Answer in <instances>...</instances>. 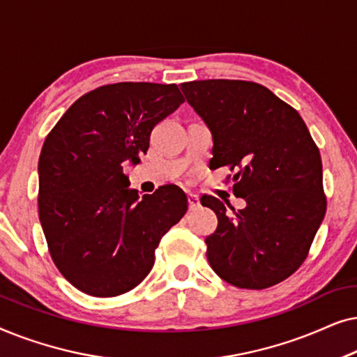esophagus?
<instances>
[{
    "mask_svg": "<svg viewBox=\"0 0 357 357\" xmlns=\"http://www.w3.org/2000/svg\"><path fill=\"white\" fill-rule=\"evenodd\" d=\"M188 208H190V211H195V209L199 208V198L197 197V195H193V193L188 195Z\"/></svg>",
    "mask_w": 357,
    "mask_h": 357,
    "instance_id": "34e87169",
    "label": "esophagus"
}]
</instances>
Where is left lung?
<instances>
[{"instance_id": "obj_1", "label": "left lung", "mask_w": 357, "mask_h": 357, "mask_svg": "<svg viewBox=\"0 0 357 357\" xmlns=\"http://www.w3.org/2000/svg\"><path fill=\"white\" fill-rule=\"evenodd\" d=\"M180 89L213 133L209 167L231 169L232 193L247 203L227 211L216 197H202L218 216L204 241L209 265L241 289L284 281L309 255L326 211L320 151L304 120L252 81H192Z\"/></svg>"}]
</instances>
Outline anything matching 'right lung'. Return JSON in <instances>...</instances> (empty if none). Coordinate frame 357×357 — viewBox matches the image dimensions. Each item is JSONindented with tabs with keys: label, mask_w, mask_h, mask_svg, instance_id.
<instances>
[{
	"label": "right lung",
	"mask_w": 357,
	"mask_h": 357,
	"mask_svg": "<svg viewBox=\"0 0 357 357\" xmlns=\"http://www.w3.org/2000/svg\"><path fill=\"white\" fill-rule=\"evenodd\" d=\"M185 99L177 84L115 82L81 96L47 135L38 159V218L58 271L76 289L115 297L154 265L160 238L187 213L175 185L139 197L123 174L155 125Z\"/></svg>",
	"instance_id": "obj_1"
}]
</instances>
